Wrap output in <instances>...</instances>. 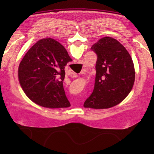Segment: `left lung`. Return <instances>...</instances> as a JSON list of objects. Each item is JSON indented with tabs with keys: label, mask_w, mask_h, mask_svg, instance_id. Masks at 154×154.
Instances as JSON below:
<instances>
[{
	"label": "left lung",
	"mask_w": 154,
	"mask_h": 154,
	"mask_svg": "<svg viewBox=\"0 0 154 154\" xmlns=\"http://www.w3.org/2000/svg\"><path fill=\"white\" fill-rule=\"evenodd\" d=\"M91 49L98 57L95 84L83 106L111 108L123 101L131 92L135 79L133 61L126 49L112 37L101 38Z\"/></svg>",
	"instance_id": "left-lung-1"
}]
</instances>
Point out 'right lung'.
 Instances as JSON below:
<instances>
[{
  "label": "right lung",
  "mask_w": 154,
  "mask_h": 154,
  "mask_svg": "<svg viewBox=\"0 0 154 154\" xmlns=\"http://www.w3.org/2000/svg\"><path fill=\"white\" fill-rule=\"evenodd\" d=\"M72 59L64 47L51 38L38 41L20 63L18 79L31 100L51 109L71 106L65 95L64 68Z\"/></svg>",
  "instance_id": "add662e5"
}]
</instances>
